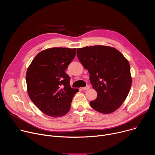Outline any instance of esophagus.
Masks as SVG:
<instances>
[{
	"instance_id": "34e87169",
	"label": "esophagus",
	"mask_w": 155,
	"mask_h": 155,
	"mask_svg": "<svg viewBox=\"0 0 155 155\" xmlns=\"http://www.w3.org/2000/svg\"><path fill=\"white\" fill-rule=\"evenodd\" d=\"M90 88V86L89 85H87L86 86L82 87V90H89Z\"/></svg>"
}]
</instances>
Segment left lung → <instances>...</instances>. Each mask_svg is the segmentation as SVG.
<instances>
[{
  "mask_svg": "<svg viewBox=\"0 0 155 155\" xmlns=\"http://www.w3.org/2000/svg\"><path fill=\"white\" fill-rule=\"evenodd\" d=\"M78 60L90 73L97 98L90 102L96 111L111 114L123 104L130 91L132 77L128 60L116 48L104 45L78 48Z\"/></svg>",
  "mask_w": 155,
  "mask_h": 155,
  "instance_id": "left-lung-1",
  "label": "left lung"
}]
</instances>
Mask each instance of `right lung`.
Returning <instances> with one entry per match:
<instances>
[{
  "label": "right lung",
  "instance_id": "add662e5",
  "mask_svg": "<svg viewBox=\"0 0 155 155\" xmlns=\"http://www.w3.org/2000/svg\"><path fill=\"white\" fill-rule=\"evenodd\" d=\"M76 48H51L34 58L27 69L28 95L43 114L54 118L67 114L74 96L78 89L70 85L65 71L74 59Z\"/></svg>",
  "mask_w": 155,
  "mask_h": 155
}]
</instances>
